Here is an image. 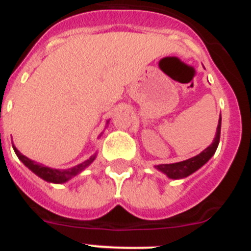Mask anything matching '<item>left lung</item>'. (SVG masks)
<instances>
[{"label":"left lung","mask_w":251,"mask_h":251,"mask_svg":"<svg viewBox=\"0 0 251 251\" xmlns=\"http://www.w3.org/2000/svg\"><path fill=\"white\" fill-rule=\"evenodd\" d=\"M219 137H221V119H219L218 127H217V134H215L214 141H213V144L209 148L205 149L202 152H200V154L194 156V158L187 159L185 161H179V163H175V164H159L156 165V169L161 171L168 177L173 178V179L185 178L187 176L192 175L194 172L198 171L200 167H202L214 155L215 150L218 148Z\"/></svg>","instance_id":"1"}]
</instances>
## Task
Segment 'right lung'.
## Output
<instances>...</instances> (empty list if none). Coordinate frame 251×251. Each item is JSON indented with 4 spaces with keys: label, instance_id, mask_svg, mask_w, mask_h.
<instances>
[{
    "label": "right lung",
    "instance_id": "obj_1",
    "mask_svg": "<svg viewBox=\"0 0 251 251\" xmlns=\"http://www.w3.org/2000/svg\"><path fill=\"white\" fill-rule=\"evenodd\" d=\"M14 148V146H12ZM14 151H15V154L18 155V158L26 165V167L33 172V173H36L38 177L43 178L45 181L47 182H53V183H63V182H66L68 179H70L72 177L76 176L78 173L83 171L84 168H87L88 165L91 164L95 159V155L91 156L88 160L83 161L82 164H78L75 167L70 168V169H65V171H59V169H51L49 167H43L42 164H38L36 161H32L30 159H28L26 156L22 154V152H19L16 150V148H14Z\"/></svg>",
    "mask_w": 251,
    "mask_h": 251
}]
</instances>
